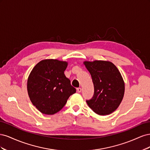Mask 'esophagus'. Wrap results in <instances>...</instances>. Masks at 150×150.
<instances>
[{"mask_svg":"<svg viewBox=\"0 0 150 150\" xmlns=\"http://www.w3.org/2000/svg\"><path fill=\"white\" fill-rule=\"evenodd\" d=\"M81 91H82V89H81V88H77V92H78V93H81Z\"/></svg>","mask_w":150,"mask_h":150,"instance_id":"obj_1","label":"esophagus"}]
</instances>
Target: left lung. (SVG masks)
Returning <instances> with one entry per match:
<instances>
[{"label":"left lung","instance_id":"left-lung-1","mask_svg":"<svg viewBox=\"0 0 150 150\" xmlns=\"http://www.w3.org/2000/svg\"><path fill=\"white\" fill-rule=\"evenodd\" d=\"M83 64L91 76L94 89L93 97L86 103L99 115L111 114L119 107L125 94V82L120 71L108 61H85Z\"/></svg>","mask_w":150,"mask_h":150}]
</instances>
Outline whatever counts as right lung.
<instances>
[{
    "instance_id": "obj_1",
    "label": "right lung",
    "mask_w": 150,
    "mask_h": 150,
    "mask_svg": "<svg viewBox=\"0 0 150 150\" xmlns=\"http://www.w3.org/2000/svg\"><path fill=\"white\" fill-rule=\"evenodd\" d=\"M67 65V61L46 59L39 62L30 72L27 83L29 97L42 114L59 112L76 93L64 74Z\"/></svg>"
}]
</instances>
